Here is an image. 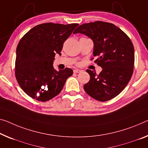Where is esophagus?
Returning <instances> with one entry per match:
<instances>
[{
    "label": "esophagus",
    "instance_id": "1",
    "mask_svg": "<svg viewBox=\"0 0 148 148\" xmlns=\"http://www.w3.org/2000/svg\"><path fill=\"white\" fill-rule=\"evenodd\" d=\"M81 71L80 69H74L73 70V73H80Z\"/></svg>",
    "mask_w": 148,
    "mask_h": 148
}]
</instances>
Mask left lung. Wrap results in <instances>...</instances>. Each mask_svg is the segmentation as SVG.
<instances>
[{
	"label": "left lung",
	"mask_w": 148,
	"mask_h": 148,
	"mask_svg": "<svg viewBox=\"0 0 148 148\" xmlns=\"http://www.w3.org/2000/svg\"><path fill=\"white\" fill-rule=\"evenodd\" d=\"M73 33L83 34L93 41V55L98 57L95 63L103 68L99 75L86 70L90 80L84 85V90L101 102L116 97L133 74L134 48L130 39L114 24L102 21L82 24Z\"/></svg>",
	"instance_id": "obj_1"
}]
</instances>
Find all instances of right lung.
Returning <instances> with one entry per match:
<instances>
[{"label":"right lung","instance_id":"1","mask_svg":"<svg viewBox=\"0 0 148 148\" xmlns=\"http://www.w3.org/2000/svg\"><path fill=\"white\" fill-rule=\"evenodd\" d=\"M78 24L44 23L29 30L18 44L15 76L20 87L32 99L45 102L60 94L73 70L57 71L56 53L61 55L63 43Z\"/></svg>","mask_w":148,"mask_h":148}]
</instances>
